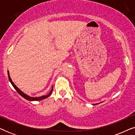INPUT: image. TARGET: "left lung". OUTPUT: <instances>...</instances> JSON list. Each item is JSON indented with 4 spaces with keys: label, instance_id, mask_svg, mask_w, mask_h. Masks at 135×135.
Wrapping results in <instances>:
<instances>
[{
    "label": "left lung",
    "instance_id": "1",
    "mask_svg": "<svg viewBox=\"0 0 135 135\" xmlns=\"http://www.w3.org/2000/svg\"><path fill=\"white\" fill-rule=\"evenodd\" d=\"M98 104V103H97V104H93V105H97V104Z\"/></svg>",
    "mask_w": 135,
    "mask_h": 135
}]
</instances>
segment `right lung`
<instances>
[{
    "mask_svg": "<svg viewBox=\"0 0 135 135\" xmlns=\"http://www.w3.org/2000/svg\"><path fill=\"white\" fill-rule=\"evenodd\" d=\"M8 75L9 80H10V83H11V84H12V85H13V87H14L16 91H17L18 93H19L20 95H21L22 97H23L24 98H25L26 99H27V100H29V101H40V100H42V99H45V98H48L49 97H50V95L51 94V93H52V91H53V86H52V89H51V91H50L49 94H48V95H45V96H42V97H29V96L27 95L26 94L24 93L23 91H21V90H20L19 88H18L17 86L15 85V84L13 82L12 79H11V77L10 76V74H9V71H8Z\"/></svg>",
    "mask_w": 135,
    "mask_h": 135,
    "instance_id": "1",
    "label": "right lung"
}]
</instances>
